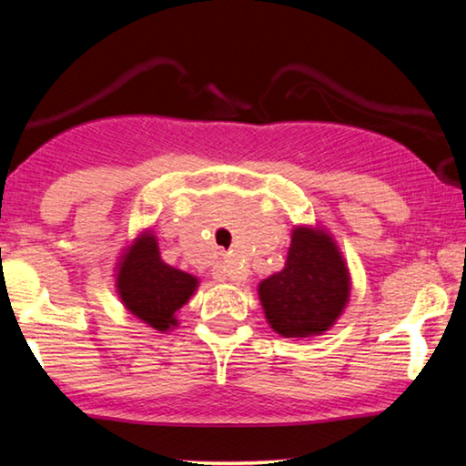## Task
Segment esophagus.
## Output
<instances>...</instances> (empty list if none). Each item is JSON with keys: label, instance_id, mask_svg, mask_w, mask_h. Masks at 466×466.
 <instances>
[{"label": "esophagus", "instance_id": "34e87169", "mask_svg": "<svg viewBox=\"0 0 466 466\" xmlns=\"http://www.w3.org/2000/svg\"><path fill=\"white\" fill-rule=\"evenodd\" d=\"M214 279L216 281H226V279H234V281H240V279H244L247 278V275H244V269L242 267L236 263V261H222V263H218L216 267H214Z\"/></svg>", "mask_w": 466, "mask_h": 466}]
</instances>
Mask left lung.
Wrapping results in <instances>:
<instances>
[{
	"label": "left lung",
	"mask_w": 466,
	"mask_h": 466,
	"mask_svg": "<svg viewBox=\"0 0 466 466\" xmlns=\"http://www.w3.org/2000/svg\"><path fill=\"white\" fill-rule=\"evenodd\" d=\"M265 317L281 337L320 335L341 314L350 275L327 234L296 228L283 271L258 286Z\"/></svg>",
	"instance_id": "left-lung-1"
}]
</instances>
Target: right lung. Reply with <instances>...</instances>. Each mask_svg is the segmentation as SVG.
I'll return each mask as SVG.
<instances>
[{
    "mask_svg": "<svg viewBox=\"0 0 466 466\" xmlns=\"http://www.w3.org/2000/svg\"><path fill=\"white\" fill-rule=\"evenodd\" d=\"M116 288L123 304L156 330L177 325L175 312L197 288L193 275L162 263L152 234L137 238L121 263Z\"/></svg>",
    "mask_w": 466,
    "mask_h": 466,
    "instance_id": "add662e5",
    "label": "right lung"
}]
</instances>
